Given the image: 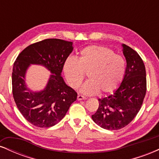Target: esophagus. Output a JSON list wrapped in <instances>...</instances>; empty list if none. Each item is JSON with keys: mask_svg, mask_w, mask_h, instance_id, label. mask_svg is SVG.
Returning a JSON list of instances; mask_svg holds the SVG:
<instances>
[{"mask_svg": "<svg viewBox=\"0 0 159 159\" xmlns=\"http://www.w3.org/2000/svg\"><path fill=\"white\" fill-rule=\"evenodd\" d=\"M77 98H78V100H79V101H81V100H85L87 98H86L85 96H81V95H78Z\"/></svg>", "mask_w": 159, "mask_h": 159, "instance_id": "34e87169", "label": "esophagus"}]
</instances>
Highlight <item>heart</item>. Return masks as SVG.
<instances>
[{
    "instance_id": "heart-1",
    "label": "heart",
    "mask_w": 159,
    "mask_h": 159,
    "mask_svg": "<svg viewBox=\"0 0 159 159\" xmlns=\"http://www.w3.org/2000/svg\"><path fill=\"white\" fill-rule=\"evenodd\" d=\"M125 61L108 48L90 45L82 49L79 58L69 57L63 63V72L67 82L73 89L80 87L87 74L89 81L80 92L93 95L113 92L119 87L125 73Z\"/></svg>"
}]
</instances>
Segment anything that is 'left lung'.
Wrapping results in <instances>:
<instances>
[{"mask_svg":"<svg viewBox=\"0 0 159 159\" xmlns=\"http://www.w3.org/2000/svg\"><path fill=\"white\" fill-rule=\"evenodd\" d=\"M126 61L125 73L121 84L106 97L98 98V107L92 119L107 130L126 126L139 112L147 91L145 66L135 51L122 44Z\"/></svg>","mask_w":159,"mask_h":159,"instance_id":"obj_1","label":"left lung"}]
</instances>
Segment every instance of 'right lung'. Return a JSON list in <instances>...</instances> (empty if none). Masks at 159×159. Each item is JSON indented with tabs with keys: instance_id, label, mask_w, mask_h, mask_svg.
I'll list each match as a JSON object with an SVG mask.
<instances>
[{
	"instance_id": "right-lung-1",
	"label": "right lung",
	"mask_w": 159,
	"mask_h": 159,
	"mask_svg": "<svg viewBox=\"0 0 159 159\" xmlns=\"http://www.w3.org/2000/svg\"><path fill=\"white\" fill-rule=\"evenodd\" d=\"M72 51V42L47 39L27 46L16 58L12 74L13 98L24 117L35 126L56 125L77 99L75 91L61 76L63 63ZM30 65H42L51 72L43 90L34 91L26 84Z\"/></svg>"
}]
</instances>
